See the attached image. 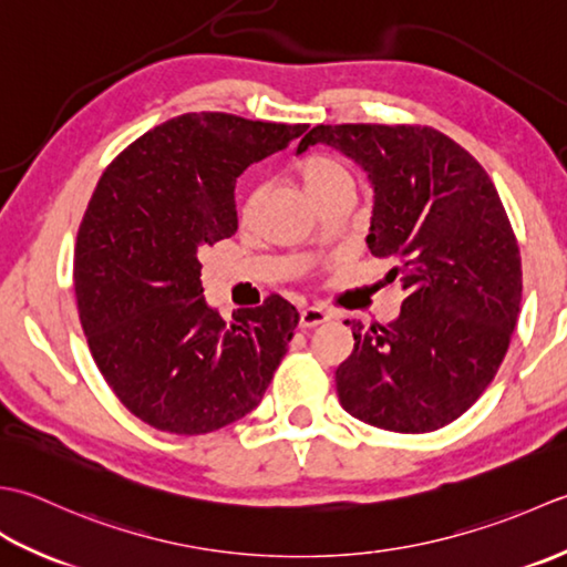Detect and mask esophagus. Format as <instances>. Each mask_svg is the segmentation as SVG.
I'll return each instance as SVG.
<instances>
[{
	"label": "esophagus",
	"instance_id": "1",
	"mask_svg": "<svg viewBox=\"0 0 567 567\" xmlns=\"http://www.w3.org/2000/svg\"><path fill=\"white\" fill-rule=\"evenodd\" d=\"M328 320H330V313H326L322 308H306V310H300L298 326L303 330H313V328L322 326V322H328Z\"/></svg>",
	"mask_w": 567,
	"mask_h": 567
}]
</instances>
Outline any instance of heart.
<instances>
[{"mask_svg": "<svg viewBox=\"0 0 567 567\" xmlns=\"http://www.w3.org/2000/svg\"><path fill=\"white\" fill-rule=\"evenodd\" d=\"M300 178H303L306 190L313 195L316 200H320L322 195H328L330 190L340 188V186H354L352 171L344 161L328 156V154H313L308 156L303 164L298 168ZM259 203H261V190L254 188L247 193V198L239 205V219L245 225H249L254 217L259 213Z\"/></svg>", "mask_w": 567, "mask_h": 567, "instance_id": "1", "label": "heart"}]
</instances>
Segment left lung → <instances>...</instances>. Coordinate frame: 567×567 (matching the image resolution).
<instances>
[{"instance_id": "obj_1", "label": "left lung", "mask_w": 567, "mask_h": 567, "mask_svg": "<svg viewBox=\"0 0 567 567\" xmlns=\"http://www.w3.org/2000/svg\"><path fill=\"white\" fill-rule=\"evenodd\" d=\"M326 144L374 188L367 247L406 298L386 328L350 322L354 350L334 384L342 409L377 429L429 433L460 419L499 369L522 303V257L492 178L431 126L320 124Z\"/></svg>"}]
</instances>
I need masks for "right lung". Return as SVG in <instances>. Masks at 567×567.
Here are the masks:
<instances>
[{
	"label": "right lung",
	"instance_id": "add662e5",
	"mask_svg": "<svg viewBox=\"0 0 567 567\" xmlns=\"http://www.w3.org/2000/svg\"><path fill=\"white\" fill-rule=\"evenodd\" d=\"M308 124L181 114L102 173L75 245L80 322L97 369L136 419L203 435L259 406L298 326L281 296L225 322L207 306L200 251L237 233L241 171Z\"/></svg>",
	"mask_w": 567,
	"mask_h": 567
}]
</instances>
